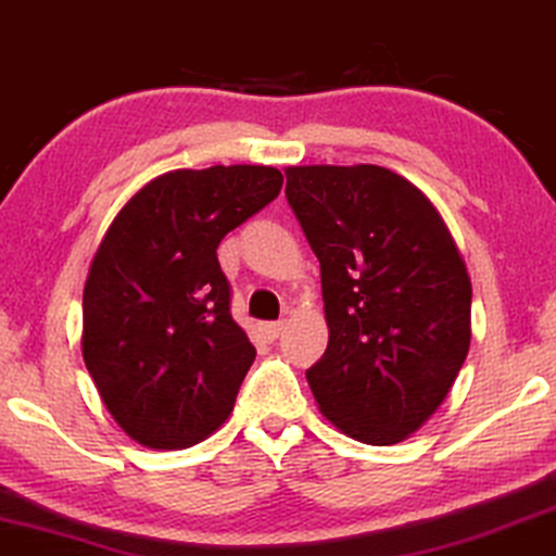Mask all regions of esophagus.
Returning a JSON list of instances; mask_svg holds the SVG:
<instances>
[{
  "label": "esophagus",
  "instance_id": "esophagus-1",
  "mask_svg": "<svg viewBox=\"0 0 556 556\" xmlns=\"http://www.w3.org/2000/svg\"><path fill=\"white\" fill-rule=\"evenodd\" d=\"M280 332H283V321H267V325H263V334L267 340H278Z\"/></svg>",
  "mask_w": 556,
  "mask_h": 556
}]
</instances>
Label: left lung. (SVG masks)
Listing matches in <instances>:
<instances>
[{
    "label": "left lung",
    "mask_w": 556,
    "mask_h": 556,
    "mask_svg": "<svg viewBox=\"0 0 556 556\" xmlns=\"http://www.w3.org/2000/svg\"><path fill=\"white\" fill-rule=\"evenodd\" d=\"M286 180L319 260L330 330L306 371L319 413L353 441H407L467 361V263L430 198L392 169L306 164Z\"/></svg>",
    "instance_id": "8db88e82"
}]
</instances>
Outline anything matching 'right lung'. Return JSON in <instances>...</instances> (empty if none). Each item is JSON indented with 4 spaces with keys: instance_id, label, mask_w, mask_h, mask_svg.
Returning a JSON list of instances; mask_svg holds the SVG:
<instances>
[{
    "instance_id": "add662e5",
    "label": "right lung",
    "mask_w": 556,
    "mask_h": 556,
    "mask_svg": "<svg viewBox=\"0 0 556 556\" xmlns=\"http://www.w3.org/2000/svg\"><path fill=\"white\" fill-rule=\"evenodd\" d=\"M265 164L173 169L123 203L89 263L81 358L123 433L190 448L226 422L255 345L229 312L222 239L280 193Z\"/></svg>"
}]
</instances>
